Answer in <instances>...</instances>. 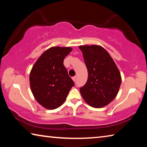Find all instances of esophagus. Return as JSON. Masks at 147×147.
<instances>
[{
	"mask_svg": "<svg viewBox=\"0 0 147 147\" xmlns=\"http://www.w3.org/2000/svg\"><path fill=\"white\" fill-rule=\"evenodd\" d=\"M73 81H74V82H75V81H76V76H73Z\"/></svg>",
	"mask_w": 147,
	"mask_h": 147,
	"instance_id": "obj_1",
	"label": "esophagus"
}]
</instances>
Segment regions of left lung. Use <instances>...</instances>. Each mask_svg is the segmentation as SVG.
<instances>
[{
	"label": "left lung",
	"mask_w": 147,
	"mask_h": 147,
	"mask_svg": "<svg viewBox=\"0 0 147 147\" xmlns=\"http://www.w3.org/2000/svg\"><path fill=\"white\" fill-rule=\"evenodd\" d=\"M84 61L88 71L87 82L80 92L87 103L99 108L108 105L117 94L121 76L109 53L98 45H82Z\"/></svg>",
	"instance_id": "1"
}]
</instances>
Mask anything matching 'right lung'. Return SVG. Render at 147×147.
I'll return each mask as SVG.
<instances>
[{"mask_svg": "<svg viewBox=\"0 0 147 147\" xmlns=\"http://www.w3.org/2000/svg\"><path fill=\"white\" fill-rule=\"evenodd\" d=\"M70 47H54L47 50L34 65L30 74V84L35 98L49 109L63 104L74 83L63 65Z\"/></svg>", "mask_w": 147, "mask_h": 147, "instance_id": "right-lung-1", "label": "right lung"}]
</instances>
